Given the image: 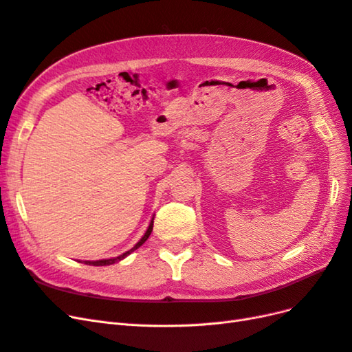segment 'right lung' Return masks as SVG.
<instances>
[{"label":"right lung","instance_id":"1","mask_svg":"<svg viewBox=\"0 0 352 352\" xmlns=\"http://www.w3.org/2000/svg\"><path fill=\"white\" fill-rule=\"evenodd\" d=\"M153 225H154V217L151 219V221H150V226H148V229H146V232L144 233V236L140 239V242H138L133 248H131L129 251H126V252H123L122 255H117V257H114V258H104V260H97V261H85V264H89V265H110V264H114V263H117V261H120V260H123V258H126L127 255L129 254H132L135 250H138L141 247V245L150 238V235H151V232H153Z\"/></svg>","mask_w":352,"mask_h":352}]
</instances>
